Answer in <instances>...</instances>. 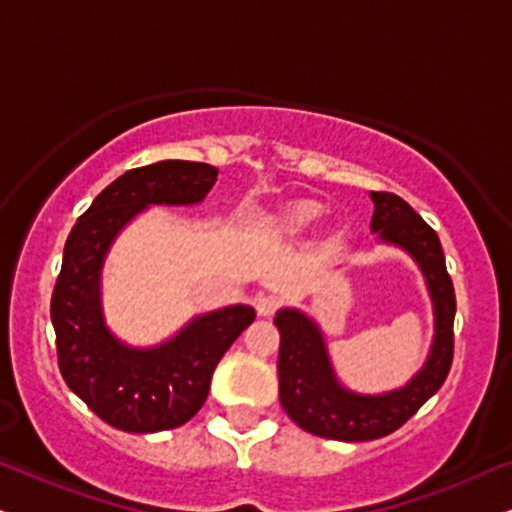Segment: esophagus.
Returning <instances> with one entry per match:
<instances>
[{
  "mask_svg": "<svg viewBox=\"0 0 512 512\" xmlns=\"http://www.w3.org/2000/svg\"><path fill=\"white\" fill-rule=\"evenodd\" d=\"M277 308H280V299L277 296H270V294H261L256 299V313L263 315V318H268V315H273Z\"/></svg>",
  "mask_w": 512,
  "mask_h": 512,
  "instance_id": "1",
  "label": "esophagus"
}]
</instances>
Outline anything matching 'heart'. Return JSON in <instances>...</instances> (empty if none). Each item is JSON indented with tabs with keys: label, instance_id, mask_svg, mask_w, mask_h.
Segmentation results:
<instances>
[{
	"label": "heart",
	"instance_id": "b5f03b06",
	"mask_svg": "<svg viewBox=\"0 0 512 512\" xmlns=\"http://www.w3.org/2000/svg\"><path fill=\"white\" fill-rule=\"evenodd\" d=\"M323 216V206L315 201H292L275 216V227L285 235H299Z\"/></svg>",
	"mask_w": 512,
	"mask_h": 512
}]
</instances>
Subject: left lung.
Returning <instances> with one entry per match:
<instances>
[{
    "instance_id": "obj_1",
    "label": "left lung",
    "mask_w": 512,
    "mask_h": 512,
    "mask_svg": "<svg viewBox=\"0 0 512 512\" xmlns=\"http://www.w3.org/2000/svg\"><path fill=\"white\" fill-rule=\"evenodd\" d=\"M370 230L387 244L401 246L415 258L434 306V342L425 365L406 387L387 394H356L334 377L320 327L296 308L275 315L280 330V403L301 430L337 441H370L396 432L439 391L453 363V318L456 294L437 232L401 197L372 192Z\"/></svg>"
}]
</instances>
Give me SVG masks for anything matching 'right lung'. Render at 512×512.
I'll list each match as a JSON object with an SVG mask.
<instances>
[{
  "mask_svg": "<svg viewBox=\"0 0 512 512\" xmlns=\"http://www.w3.org/2000/svg\"><path fill=\"white\" fill-rule=\"evenodd\" d=\"M216 180L218 170L197 161L132 168L102 189L66 239L52 294L59 370L68 387L116 430L149 434L192 420L204 406L220 358L254 323L251 306H227L199 315L151 349L118 342L104 325L99 277L118 232L151 204H199Z\"/></svg>",
  "mask_w": 512,
  "mask_h": 512,
  "instance_id": "1",
  "label": "right lung"
}]
</instances>
